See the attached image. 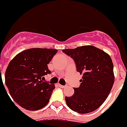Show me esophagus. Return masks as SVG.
<instances>
[{
  "label": "esophagus",
  "mask_w": 127,
  "mask_h": 127,
  "mask_svg": "<svg viewBox=\"0 0 127 127\" xmlns=\"http://www.w3.org/2000/svg\"><path fill=\"white\" fill-rule=\"evenodd\" d=\"M58 87H60V88H62V89H64V88H65V86H64V85H60V84H58Z\"/></svg>",
  "instance_id": "34e87169"
}]
</instances>
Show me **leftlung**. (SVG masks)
<instances>
[{
  "mask_svg": "<svg viewBox=\"0 0 127 127\" xmlns=\"http://www.w3.org/2000/svg\"><path fill=\"white\" fill-rule=\"evenodd\" d=\"M63 52L73 59L77 71L83 75L81 86L74 88L73 96L65 97L67 105L79 113L95 111L105 102L115 81L111 57L91 45L64 49Z\"/></svg>",
  "mask_w": 127,
  "mask_h": 127,
  "instance_id": "1",
  "label": "left lung"
}]
</instances>
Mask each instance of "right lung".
<instances>
[{
  "instance_id": "obj_1",
  "label": "right lung",
  "mask_w": 127,
  "mask_h": 127,
  "mask_svg": "<svg viewBox=\"0 0 127 127\" xmlns=\"http://www.w3.org/2000/svg\"><path fill=\"white\" fill-rule=\"evenodd\" d=\"M58 52L52 48H33L21 52L9 63L5 83L12 99L29 111L47 105L55 85L43 82L50 73L47 65Z\"/></svg>"
}]
</instances>
